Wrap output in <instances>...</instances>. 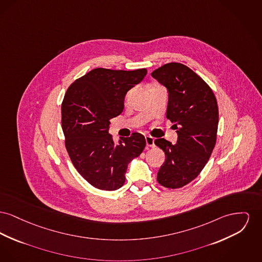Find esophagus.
<instances>
[{"label":"esophagus","mask_w":262,"mask_h":262,"mask_svg":"<svg viewBox=\"0 0 262 262\" xmlns=\"http://www.w3.org/2000/svg\"><path fill=\"white\" fill-rule=\"evenodd\" d=\"M145 141H146L147 147H154V146H155V144H154V139L152 137L146 136V137H145Z\"/></svg>","instance_id":"obj_1"}]
</instances>
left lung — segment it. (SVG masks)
Masks as SVG:
<instances>
[{"instance_id": "8db88e82", "label": "left lung", "mask_w": 262, "mask_h": 262, "mask_svg": "<svg viewBox=\"0 0 262 262\" xmlns=\"http://www.w3.org/2000/svg\"><path fill=\"white\" fill-rule=\"evenodd\" d=\"M151 75L168 90L166 117L178 135L175 144L164 139L154 140L166 157L157 181L165 188L178 189L200 174L215 147L217 103L211 87L182 63L164 64Z\"/></svg>"}]
</instances>
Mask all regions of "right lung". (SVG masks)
Here are the masks:
<instances>
[{"label": "right lung", "mask_w": 262, "mask_h": 262, "mask_svg": "<svg viewBox=\"0 0 262 262\" xmlns=\"http://www.w3.org/2000/svg\"><path fill=\"white\" fill-rule=\"evenodd\" d=\"M146 73L145 68H96L78 78L65 93L61 125L66 150L80 175L100 190L121 188L127 164L145 147V139L139 133L116 144L108 130L110 120L123 112L126 92Z\"/></svg>", "instance_id": "right-lung-1"}]
</instances>
